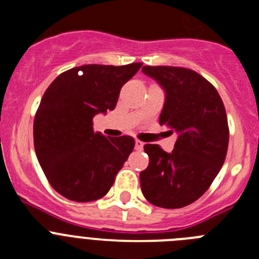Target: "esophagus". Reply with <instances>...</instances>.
I'll return each mask as SVG.
<instances>
[{
	"label": "esophagus",
	"instance_id": "esophagus-1",
	"mask_svg": "<svg viewBox=\"0 0 259 259\" xmlns=\"http://www.w3.org/2000/svg\"><path fill=\"white\" fill-rule=\"evenodd\" d=\"M143 146H144L143 141H140V140L135 141V149H136V150H141V149H143Z\"/></svg>",
	"mask_w": 259,
	"mask_h": 259
}]
</instances>
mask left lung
I'll list each match as a JSON object with an SVG mask.
<instances>
[{
	"mask_svg": "<svg viewBox=\"0 0 259 259\" xmlns=\"http://www.w3.org/2000/svg\"><path fill=\"white\" fill-rule=\"evenodd\" d=\"M164 91L159 124L178 135L171 153L146 144L149 166L140 172L144 197L155 206L179 209L202 196L224 163L228 149L226 109L217 89L196 71L144 66Z\"/></svg>",
	"mask_w": 259,
	"mask_h": 259,
	"instance_id": "8db88e82",
	"label": "left lung"
}]
</instances>
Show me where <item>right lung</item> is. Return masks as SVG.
Segmentation results:
<instances>
[{"label":"right lung","mask_w":259,"mask_h":259,"mask_svg":"<svg viewBox=\"0 0 259 259\" xmlns=\"http://www.w3.org/2000/svg\"><path fill=\"white\" fill-rule=\"evenodd\" d=\"M141 66L71 68L42 96L33 122L35 152L50 185L63 197L76 202L95 201L114 184L134 150L135 140L131 136L96 134L93 118L115 109L120 88Z\"/></svg>","instance_id":"obj_1"}]
</instances>
